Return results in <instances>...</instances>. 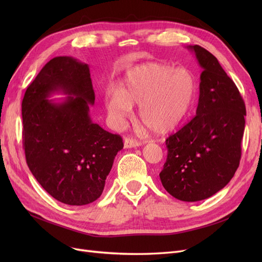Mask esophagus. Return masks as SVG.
I'll return each instance as SVG.
<instances>
[{
	"label": "esophagus",
	"instance_id": "1",
	"mask_svg": "<svg viewBox=\"0 0 262 262\" xmlns=\"http://www.w3.org/2000/svg\"><path fill=\"white\" fill-rule=\"evenodd\" d=\"M142 145V142L139 140L133 139L131 137H126L124 138V147L125 148H131V147H137Z\"/></svg>",
	"mask_w": 262,
	"mask_h": 262
}]
</instances>
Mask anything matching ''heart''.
<instances>
[{
    "label": "heart",
    "instance_id": "b5f03b06",
    "mask_svg": "<svg viewBox=\"0 0 262 262\" xmlns=\"http://www.w3.org/2000/svg\"><path fill=\"white\" fill-rule=\"evenodd\" d=\"M195 91V78L189 70L146 63L128 72L106 106L110 115L121 119L130 114L132 104H139L140 120L164 134L175 130L186 118Z\"/></svg>",
    "mask_w": 262,
    "mask_h": 262
}]
</instances>
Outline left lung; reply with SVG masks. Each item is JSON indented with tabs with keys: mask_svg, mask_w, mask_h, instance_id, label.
Returning a JSON list of instances; mask_svg holds the SVG:
<instances>
[{
	"mask_svg": "<svg viewBox=\"0 0 262 262\" xmlns=\"http://www.w3.org/2000/svg\"><path fill=\"white\" fill-rule=\"evenodd\" d=\"M189 49L203 69L196 115L166 139L167 158L160 178L173 198L194 202L223 189L238 168L246 107L217 59L198 45Z\"/></svg>",
	"mask_w": 262,
	"mask_h": 262,
	"instance_id": "8db88e82",
	"label": "left lung"
}]
</instances>
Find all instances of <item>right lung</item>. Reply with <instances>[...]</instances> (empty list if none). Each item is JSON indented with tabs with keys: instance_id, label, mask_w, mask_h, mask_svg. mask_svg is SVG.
<instances>
[{
	"instance_id": "add662e5",
	"label": "right lung",
	"mask_w": 262,
	"mask_h": 262,
	"mask_svg": "<svg viewBox=\"0 0 262 262\" xmlns=\"http://www.w3.org/2000/svg\"><path fill=\"white\" fill-rule=\"evenodd\" d=\"M68 94L62 103L48 97ZM90 68L72 57L51 59L28 85L21 102L23 146L28 167L55 200L85 205L105 187L122 138L93 123Z\"/></svg>"
}]
</instances>
